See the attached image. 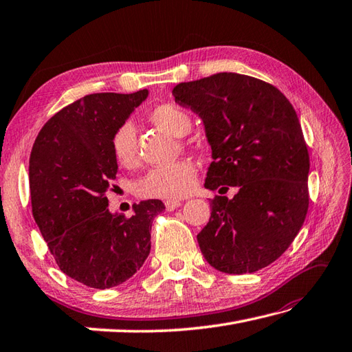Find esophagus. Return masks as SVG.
<instances>
[{
  "instance_id": "esophagus-1",
  "label": "esophagus",
  "mask_w": 352,
  "mask_h": 352,
  "mask_svg": "<svg viewBox=\"0 0 352 352\" xmlns=\"http://www.w3.org/2000/svg\"><path fill=\"white\" fill-rule=\"evenodd\" d=\"M164 205H166V208H167L168 211H173V210H176V208L181 206V200L168 199V200H166V202H164Z\"/></svg>"
}]
</instances>
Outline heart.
Returning a JSON list of instances; mask_svg holds the SVG:
<instances>
[{"label": "heart", "mask_w": 352, "mask_h": 352, "mask_svg": "<svg viewBox=\"0 0 352 352\" xmlns=\"http://www.w3.org/2000/svg\"><path fill=\"white\" fill-rule=\"evenodd\" d=\"M148 120L173 136H185L191 131L192 120L184 107L175 103L156 106L148 113ZM112 153L123 167H133L138 162V142L136 129L132 121L121 123L111 140ZM197 181V167L191 160H179L168 166L148 170L135 184L136 195L141 197L176 199L184 197L195 190Z\"/></svg>", "instance_id": "b5f03b06"}]
</instances>
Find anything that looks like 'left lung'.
Here are the masks:
<instances>
[{
    "instance_id": "obj_1",
    "label": "left lung",
    "mask_w": 352,
    "mask_h": 352,
    "mask_svg": "<svg viewBox=\"0 0 352 352\" xmlns=\"http://www.w3.org/2000/svg\"><path fill=\"white\" fill-rule=\"evenodd\" d=\"M175 100L204 120L212 162L205 186L216 196L197 234L205 260L225 274H254L281 256L308 211L310 156L296 111L260 78L217 73L173 88Z\"/></svg>"
}]
</instances>
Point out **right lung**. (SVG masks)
Returning a JSON list of instances; mask_svg holds the SVG:
<instances>
[{
  "instance_id": "right-lung-1",
  "label": "right lung",
  "mask_w": 352,
  "mask_h": 352,
  "mask_svg": "<svg viewBox=\"0 0 352 352\" xmlns=\"http://www.w3.org/2000/svg\"><path fill=\"white\" fill-rule=\"evenodd\" d=\"M148 96L100 92L76 100L50 118L30 153V197L36 225L57 266L92 289H109L140 270L150 254L152 221L161 200L133 205V216L111 214L106 191L118 164L116 129Z\"/></svg>"
}]
</instances>
